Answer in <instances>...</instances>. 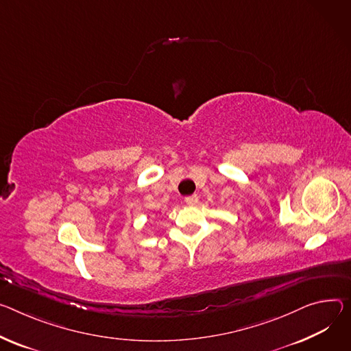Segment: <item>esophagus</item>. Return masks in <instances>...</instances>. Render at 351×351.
Instances as JSON below:
<instances>
[{"instance_id": "34e87169", "label": "esophagus", "mask_w": 351, "mask_h": 351, "mask_svg": "<svg viewBox=\"0 0 351 351\" xmlns=\"http://www.w3.org/2000/svg\"><path fill=\"white\" fill-rule=\"evenodd\" d=\"M184 202H186V204H189V206H196V204L199 203V197H197L196 195L187 196V197L184 199Z\"/></svg>"}]
</instances>
